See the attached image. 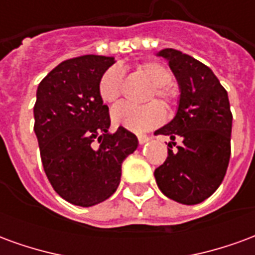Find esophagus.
<instances>
[{
    "mask_svg": "<svg viewBox=\"0 0 255 255\" xmlns=\"http://www.w3.org/2000/svg\"><path fill=\"white\" fill-rule=\"evenodd\" d=\"M138 140H139V143H140V144H144L146 142H149L150 136H146V135H139Z\"/></svg>",
    "mask_w": 255,
    "mask_h": 255,
    "instance_id": "34e87169",
    "label": "esophagus"
}]
</instances>
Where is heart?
<instances>
[{"instance_id": "1", "label": "heart", "mask_w": 255, "mask_h": 255, "mask_svg": "<svg viewBox=\"0 0 255 255\" xmlns=\"http://www.w3.org/2000/svg\"><path fill=\"white\" fill-rule=\"evenodd\" d=\"M138 75L151 83V89L146 95V101L157 98L161 104L169 108L175 104L177 94L172 87V72L160 63L144 61L135 67ZM123 91L122 73L117 68H109L102 73L98 82V94L105 104H116ZM165 117L164 109L158 102H150L143 106L120 104L112 112V120L116 126L133 132H144L157 127Z\"/></svg>"}]
</instances>
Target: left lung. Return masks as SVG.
<instances>
[{
    "label": "left lung",
    "mask_w": 255,
    "mask_h": 255,
    "mask_svg": "<svg viewBox=\"0 0 255 255\" xmlns=\"http://www.w3.org/2000/svg\"><path fill=\"white\" fill-rule=\"evenodd\" d=\"M180 86L175 119L155 135H168L165 162L154 171L164 195L183 205H195L213 194L223 182L231 155L232 113L227 90L212 69L191 56L164 49ZM173 145L176 150H172Z\"/></svg>",
    "instance_id": "1"
}]
</instances>
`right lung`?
<instances>
[{"label": "right lung", "mask_w": 255, "mask_h": 255, "mask_svg": "<svg viewBox=\"0 0 255 255\" xmlns=\"http://www.w3.org/2000/svg\"><path fill=\"white\" fill-rule=\"evenodd\" d=\"M105 56H80L57 65L36 90L35 131L41 160L58 195L78 206L104 202L116 191L122 164L138 147L124 127L109 133V108L98 94Z\"/></svg>", "instance_id": "1"}]
</instances>
